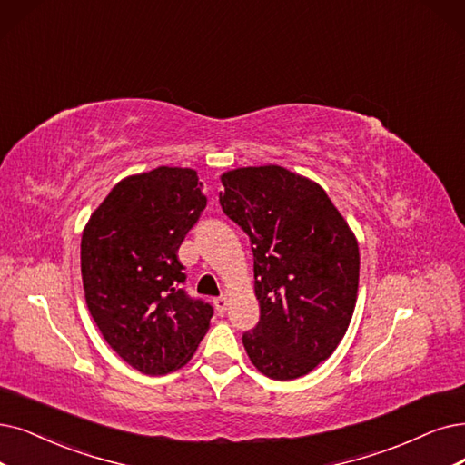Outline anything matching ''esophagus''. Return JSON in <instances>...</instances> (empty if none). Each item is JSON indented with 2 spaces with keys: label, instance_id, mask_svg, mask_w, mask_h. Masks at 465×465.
<instances>
[{
  "label": "esophagus",
  "instance_id": "1",
  "mask_svg": "<svg viewBox=\"0 0 465 465\" xmlns=\"http://www.w3.org/2000/svg\"><path fill=\"white\" fill-rule=\"evenodd\" d=\"M213 303H215V309H217V312H219V314L227 312V309H229V297L221 295V297H217V300H215Z\"/></svg>",
  "mask_w": 465,
  "mask_h": 465
}]
</instances>
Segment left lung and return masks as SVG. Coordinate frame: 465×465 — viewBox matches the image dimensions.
Segmentation results:
<instances>
[{"label": "left lung", "mask_w": 465, "mask_h": 465, "mask_svg": "<svg viewBox=\"0 0 465 465\" xmlns=\"http://www.w3.org/2000/svg\"><path fill=\"white\" fill-rule=\"evenodd\" d=\"M221 208L253 244L257 326L242 336L263 376L309 374L343 340L357 305L355 232L319 183L281 165L221 175Z\"/></svg>", "instance_id": "1"}]
</instances>
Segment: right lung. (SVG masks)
<instances>
[{
    "instance_id": "1",
    "label": "right lung",
    "mask_w": 465,
    "mask_h": 465,
    "mask_svg": "<svg viewBox=\"0 0 465 465\" xmlns=\"http://www.w3.org/2000/svg\"><path fill=\"white\" fill-rule=\"evenodd\" d=\"M196 170L160 168L124 177L82 234L85 303L103 338L146 376L187 364L210 328V303L181 284L179 246L206 208Z\"/></svg>"
}]
</instances>
